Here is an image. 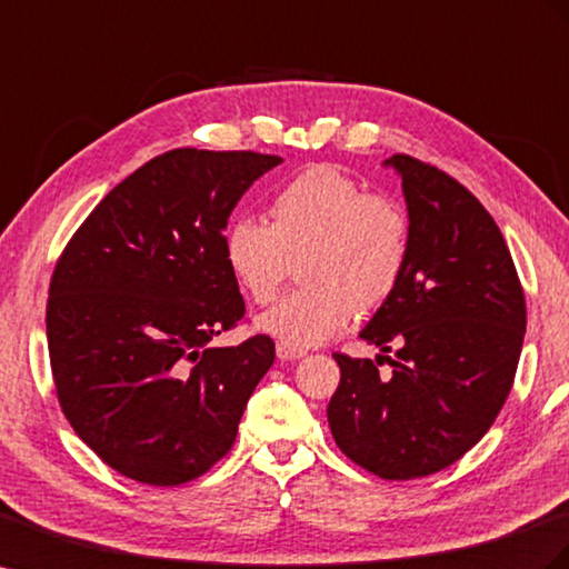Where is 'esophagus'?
<instances>
[{
	"label": "esophagus",
	"mask_w": 569,
	"mask_h": 569,
	"mask_svg": "<svg viewBox=\"0 0 569 569\" xmlns=\"http://www.w3.org/2000/svg\"><path fill=\"white\" fill-rule=\"evenodd\" d=\"M274 351H278V359L280 361H297V359H301L306 355L303 349H291L287 345H278V347H274Z\"/></svg>",
	"instance_id": "obj_1"
}]
</instances>
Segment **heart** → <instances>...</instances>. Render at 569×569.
Returning <instances> with one entry per match:
<instances>
[{"instance_id":"1","label":"heart","mask_w":569,"mask_h":569,"mask_svg":"<svg viewBox=\"0 0 569 569\" xmlns=\"http://www.w3.org/2000/svg\"><path fill=\"white\" fill-rule=\"evenodd\" d=\"M272 224L258 218L229 222L222 253L237 284L268 303L301 260V280L258 318V330L291 349L332 340L357 313L386 301L402 280L411 229L397 201L366 193L332 164H313L278 189Z\"/></svg>"}]
</instances>
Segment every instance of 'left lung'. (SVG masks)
Returning a JSON list of instances; mask_svg holds the SVG:
<instances>
[{
  "label": "left lung",
  "instance_id": "left-lung-1",
  "mask_svg": "<svg viewBox=\"0 0 569 569\" xmlns=\"http://www.w3.org/2000/svg\"><path fill=\"white\" fill-rule=\"evenodd\" d=\"M402 179L411 229L397 289L361 330L390 351V378L371 359L335 355L340 388L332 438L351 462L407 481L455 465L510 395L527 306L496 220L462 183L409 156L382 162Z\"/></svg>",
  "mask_w": 569,
  "mask_h": 569
}]
</instances>
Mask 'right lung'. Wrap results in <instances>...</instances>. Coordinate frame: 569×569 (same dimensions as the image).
<instances>
[{"mask_svg":"<svg viewBox=\"0 0 569 569\" xmlns=\"http://www.w3.org/2000/svg\"><path fill=\"white\" fill-rule=\"evenodd\" d=\"M282 158L170 150L107 193L61 253L48 301L59 405L104 465L148 486L206 473L274 361L268 335L212 340L247 313L227 220Z\"/></svg>","mask_w":569,"mask_h":569,"instance_id":"obj_1","label":"right lung"}]
</instances>
